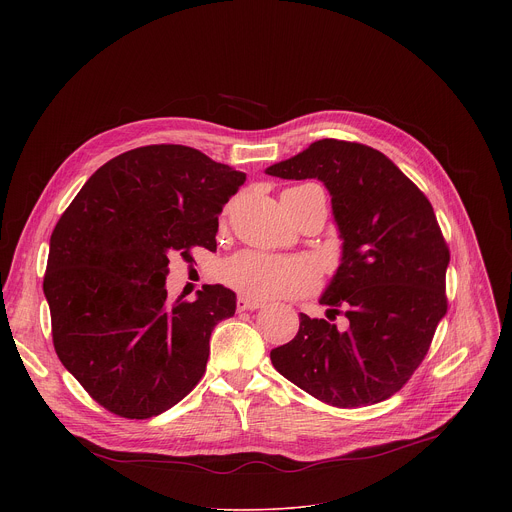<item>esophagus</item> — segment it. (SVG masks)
<instances>
[{
  "label": "esophagus",
  "instance_id": "esophagus-1",
  "mask_svg": "<svg viewBox=\"0 0 512 512\" xmlns=\"http://www.w3.org/2000/svg\"><path fill=\"white\" fill-rule=\"evenodd\" d=\"M259 308H263V304L257 302V300H251L247 296H239V300H237V310L239 312H253V310H259Z\"/></svg>",
  "mask_w": 512,
  "mask_h": 512
}]
</instances>
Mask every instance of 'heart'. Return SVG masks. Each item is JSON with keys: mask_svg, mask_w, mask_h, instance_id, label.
<instances>
[{"mask_svg": "<svg viewBox=\"0 0 512 512\" xmlns=\"http://www.w3.org/2000/svg\"><path fill=\"white\" fill-rule=\"evenodd\" d=\"M218 277L255 300L298 296L312 289L316 271L302 259L243 251L218 265Z\"/></svg>", "mask_w": 512, "mask_h": 512, "instance_id": "heart-1", "label": "heart"}]
</instances>
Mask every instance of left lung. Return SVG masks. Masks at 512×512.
Here are the masks:
<instances>
[{
	"label": "left lung",
	"instance_id": "left-lung-1",
	"mask_svg": "<svg viewBox=\"0 0 512 512\" xmlns=\"http://www.w3.org/2000/svg\"><path fill=\"white\" fill-rule=\"evenodd\" d=\"M265 172L320 180L342 239L340 265L320 296L328 320L300 314L296 338L271 350L273 367L334 407L389 399L421 364L448 310L450 251L429 200L362 143L320 139ZM340 309L344 331L331 322Z\"/></svg>",
	"mask_w": 512,
	"mask_h": 512
}]
</instances>
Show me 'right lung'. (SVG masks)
<instances>
[{
  "instance_id": "add662e5",
  "label": "right lung",
  "mask_w": 512,
  "mask_h": 512,
  "mask_svg": "<svg viewBox=\"0 0 512 512\" xmlns=\"http://www.w3.org/2000/svg\"><path fill=\"white\" fill-rule=\"evenodd\" d=\"M245 178L186 145H145L101 166L60 216L44 275L52 340L107 411L160 415L204 375L210 334L237 296L216 283L170 302L168 263L196 245L216 251L218 214Z\"/></svg>"
}]
</instances>
